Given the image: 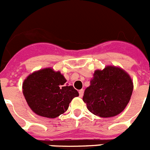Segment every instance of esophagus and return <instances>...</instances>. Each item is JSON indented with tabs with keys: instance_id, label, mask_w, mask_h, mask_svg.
I'll use <instances>...</instances> for the list:
<instances>
[{
	"instance_id": "obj_1",
	"label": "esophagus",
	"mask_w": 150,
	"mask_h": 150,
	"mask_svg": "<svg viewBox=\"0 0 150 150\" xmlns=\"http://www.w3.org/2000/svg\"><path fill=\"white\" fill-rule=\"evenodd\" d=\"M83 93H84L83 89H80V90L79 91V96H80V97H83Z\"/></svg>"
}]
</instances>
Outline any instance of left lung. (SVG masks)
Listing matches in <instances>:
<instances>
[{
    "label": "left lung",
    "mask_w": 150,
    "mask_h": 150,
    "mask_svg": "<svg viewBox=\"0 0 150 150\" xmlns=\"http://www.w3.org/2000/svg\"><path fill=\"white\" fill-rule=\"evenodd\" d=\"M133 89L132 80L126 71L117 67L107 66L95 71L83 100L95 115L115 117L126 108Z\"/></svg>",
    "instance_id": "obj_1"
}]
</instances>
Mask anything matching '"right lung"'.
Returning a JSON list of instances; mask_svg holds the SVG:
<instances>
[{
	"label": "right lung",
	"mask_w": 150,
	"mask_h": 150,
	"mask_svg": "<svg viewBox=\"0 0 150 150\" xmlns=\"http://www.w3.org/2000/svg\"><path fill=\"white\" fill-rule=\"evenodd\" d=\"M60 71L45 68L29 74L23 83V93L29 108L42 117L54 118L66 112L77 91L66 83Z\"/></svg>",
	"instance_id": "right-lung-1"
}]
</instances>
